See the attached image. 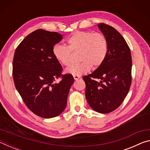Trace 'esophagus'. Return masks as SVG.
I'll list each match as a JSON object with an SVG mask.
<instances>
[{
  "label": "esophagus",
  "instance_id": "34e87169",
  "mask_svg": "<svg viewBox=\"0 0 150 150\" xmlns=\"http://www.w3.org/2000/svg\"><path fill=\"white\" fill-rule=\"evenodd\" d=\"M73 78H74L75 80H78L80 78L79 76H77V75H73Z\"/></svg>",
  "mask_w": 150,
  "mask_h": 150
}]
</instances>
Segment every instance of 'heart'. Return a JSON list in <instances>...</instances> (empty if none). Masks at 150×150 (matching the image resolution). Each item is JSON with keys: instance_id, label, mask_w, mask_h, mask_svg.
Returning a JSON list of instances; mask_svg holds the SVG:
<instances>
[{"instance_id": "b5f03b06", "label": "heart", "mask_w": 150, "mask_h": 150, "mask_svg": "<svg viewBox=\"0 0 150 150\" xmlns=\"http://www.w3.org/2000/svg\"><path fill=\"white\" fill-rule=\"evenodd\" d=\"M68 46L56 44L53 55L58 62L69 65L71 62V52H79V59L82 62L71 65L66 72L81 76L88 73L92 66L97 67L104 62L108 54V45L105 36L100 33L75 32L67 39Z\"/></svg>"}]
</instances>
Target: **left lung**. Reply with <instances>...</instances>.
<instances>
[{"label": "left lung", "mask_w": 150, "mask_h": 150, "mask_svg": "<svg viewBox=\"0 0 150 150\" xmlns=\"http://www.w3.org/2000/svg\"><path fill=\"white\" fill-rule=\"evenodd\" d=\"M97 26L107 40L108 54L102 65L83 79L91 108L107 114L116 110L128 94L132 63L130 50L122 35L107 24L101 23Z\"/></svg>", "instance_id": "obj_1"}]
</instances>
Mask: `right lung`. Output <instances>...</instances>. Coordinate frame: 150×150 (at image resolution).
<instances>
[{"label":"right lung","mask_w":150,"mask_h":150,"mask_svg":"<svg viewBox=\"0 0 150 150\" xmlns=\"http://www.w3.org/2000/svg\"><path fill=\"white\" fill-rule=\"evenodd\" d=\"M63 39L55 32L41 29L32 32L15 51L12 75L15 87L24 103L35 115L44 118L59 116L65 110L72 75L61 76L62 65L53 55V47Z\"/></svg>","instance_id":"obj_1"}]
</instances>
